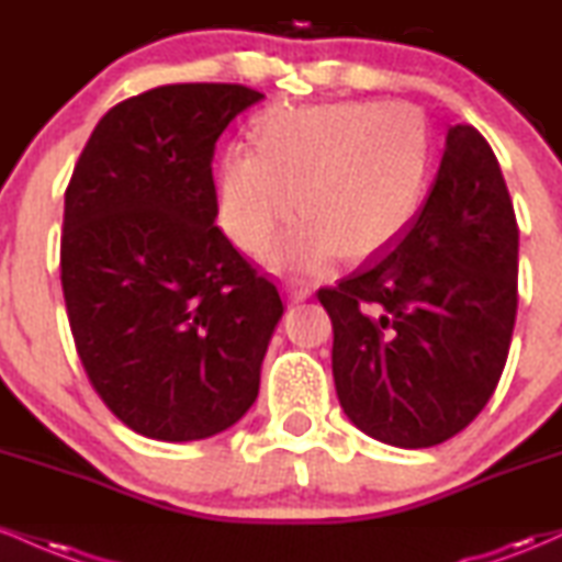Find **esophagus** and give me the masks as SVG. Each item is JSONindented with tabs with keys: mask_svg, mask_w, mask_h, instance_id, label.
Listing matches in <instances>:
<instances>
[{
	"mask_svg": "<svg viewBox=\"0 0 562 562\" xmlns=\"http://www.w3.org/2000/svg\"><path fill=\"white\" fill-rule=\"evenodd\" d=\"M285 290H288V299L293 301V303H301V301L312 299V293H314V290L308 288V285H288Z\"/></svg>",
	"mask_w": 562,
	"mask_h": 562,
	"instance_id": "34e87169",
	"label": "esophagus"
}]
</instances>
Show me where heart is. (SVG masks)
Returning <instances> with one entry per match:
<instances>
[{"label":"heart","mask_w":562,"mask_h":562,"mask_svg":"<svg viewBox=\"0 0 562 562\" xmlns=\"http://www.w3.org/2000/svg\"><path fill=\"white\" fill-rule=\"evenodd\" d=\"M256 150L229 145L218 164V224L259 256L290 214L277 269L319 274L335 256L359 261L409 227L434 169V137L409 102H330L263 113Z\"/></svg>","instance_id":"obj_1"}]
</instances>
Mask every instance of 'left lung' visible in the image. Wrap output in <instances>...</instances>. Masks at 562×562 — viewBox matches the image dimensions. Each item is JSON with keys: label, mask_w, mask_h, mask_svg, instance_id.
<instances>
[{"label": "left lung", "mask_w": 562, "mask_h": 562, "mask_svg": "<svg viewBox=\"0 0 562 562\" xmlns=\"http://www.w3.org/2000/svg\"><path fill=\"white\" fill-rule=\"evenodd\" d=\"M317 299L333 319L335 391L359 430L425 449L479 417L518 312V222L479 128H449L409 227Z\"/></svg>", "instance_id": "8db88e82"}]
</instances>
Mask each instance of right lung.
<instances>
[{"label": "right lung", "mask_w": 562, "mask_h": 562, "mask_svg": "<svg viewBox=\"0 0 562 562\" xmlns=\"http://www.w3.org/2000/svg\"><path fill=\"white\" fill-rule=\"evenodd\" d=\"M263 100L169 83L100 119L66 190L60 280L83 370L156 441H198L259 396L280 293L216 227V139Z\"/></svg>", "instance_id": "1"}]
</instances>
